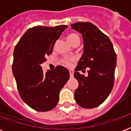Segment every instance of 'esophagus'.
I'll use <instances>...</instances> for the list:
<instances>
[{"label": "esophagus", "mask_w": 131, "mask_h": 131, "mask_svg": "<svg viewBox=\"0 0 131 131\" xmlns=\"http://www.w3.org/2000/svg\"><path fill=\"white\" fill-rule=\"evenodd\" d=\"M69 73H70V76H71V78H73V71L70 70Z\"/></svg>", "instance_id": "obj_1"}]
</instances>
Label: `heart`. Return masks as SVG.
<instances>
[{"label":"heart","mask_w":131,"mask_h":131,"mask_svg":"<svg viewBox=\"0 0 131 131\" xmlns=\"http://www.w3.org/2000/svg\"><path fill=\"white\" fill-rule=\"evenodd\" d=\"M77 38H79V37H78V35L77 34H70V35H69L67 36V41H69V43L71 44L72 42L75 39H76ZM79 39H80V38H79ZM62 62L66 66L70 65V60L69 59H68V58H64V59H62Z\"/></svg>","instance_id":"obj_1"}]
</instances>
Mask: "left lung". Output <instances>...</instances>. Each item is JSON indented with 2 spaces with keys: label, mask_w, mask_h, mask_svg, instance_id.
I'll use <instances>...</instances> for the list:
<instances>
[{
  "label": "left lung",
  "mask_w": 131,
  "mask_h": 131,
  "mask_svg": "<svg viewBox=\"0 0 131 131\" xmlns=\"http://www.w3.org/2000/svg\"><path fill=\"white\" fill-rule=\"evenodd\" d=\"M71 26L82 34L84 41V52L74 73L79 83L74 93L75 99L82 107L94 108L103 103L112 92L116 54L109 37L95 25L90 22H77ZM86 68H90L88 77L78 72Z\"/></svg>",
  "instance_id": "left-lung-1"
}]
</instances>
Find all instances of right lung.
Masks as SVG:
<instances>
[{
	"mask_svg": "<svg viewBox=\"0 0 131 131\" xmlns=\"http://www.w3.org/2000/svg\"><path fill=\"white\" fill-rule=\"evenodd\" d=\"M66 25L35 26L24 34L13 51L12 71L21 99L38 112L55 107L59 93L69 79V71L58 66L44 73L41 64L52 53Z\"/></svg>",
	"mask_w": 131,
	"mask_h": 131,
	"instance_id": "1",
	"label": "right lung"
}]
</instances>
